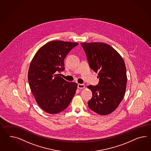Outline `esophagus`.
<instances>
[{"instance_id": "34e87169", "label": "esophagus", "mask_w": 151, "mask_h": 151, "mask_svg": "<svg viewBox=\"0 0 151 151\" xmlns=\"http://www.w3.org/2000/svg\"><path fill=\"white\" fill-rule=\"evenodd\" d=\"M78 87L80 89H83L85 87V85H83V84H78Z\"/></svg>"}]
</instances>
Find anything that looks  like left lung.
<instances>
[{
    "mask_svg": "<svg viewBox=\"0 0 151 151\" xmlns=\"http://www.w3.org/2000/svg\"><path fill=\"white\" fill-rule=\"evenodd\" d=\"M91 69L98 73L99 83L87 87L92 92L88 102L90 109L106 115L110 114L124 98L127 83L124 61L115 49L104 43H81Z\"/></svg>",
    "mask_w": 151,
    "mask_h": 151,
    "instance_id": "obj_1",
    "label": "left lung"
}]
</instances>
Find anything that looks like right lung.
Returning <instances> with one entry per match:
<instances>
[{"mask_svg": "<svg viewBox=\"0 0 151 151\" xmlns=\"http://www.w3.org/2000/svg\"><path fill=\"white\" fill-rule=\"evenodd\" d=\"M78 43L48 42L37 51L29 68V85L36 101L49 114L65 109L73 98L78 84L66 81L57 74L65 69L64 59Z\"/></svg>", "mask_w": 151, "mask_h": 151, "instance_id": "obj_1", "label": "right lung"}]
</instances>
